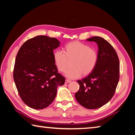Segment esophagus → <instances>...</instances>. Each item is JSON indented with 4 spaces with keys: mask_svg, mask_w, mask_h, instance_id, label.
Returning a JSON list of instances; mask_svg holds the SVG:
<instances>
[{
    "mask_svg": "<svg viewBox=\"0 0 135 135\" xmlns=\"http://www.w3.org/2000/svg\"><path fill=\"white\" fill-rule=\"evenodd\" d=\"M69 82H70V81L69 79H66L65 80V84H68L69 83Z\"/></svg>",
    "mask_w": 135,
    "mask_h": 135,
    "instance_id": "34e87169",
    "label": "esophagus"
}]
</instances>
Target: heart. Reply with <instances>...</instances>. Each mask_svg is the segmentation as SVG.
<instances>
[{
    "label": "heart",
    "instance_id": "obj_1",
    "mask_svg": "<svg viewBox=\"0 0 135 135\" xmlns=\"http://www.w3.org/2000/svg\"><path fill=\"white\" fill-rule=\"evenodd\" d=\"M54 63L59 71L64 72L68 66V59H72V67L66 70L65 76L68 78L77 79L93 71L98 60L95 50L79 41H74L66 45L65 51L57 50L54 52Z\"/></svg>",
    "mask_w": 135,
    "mask_h": 135
}]
</instances>
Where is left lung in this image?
<instances>
[{
  "mask_svg": "<svg viewBox=\"0 0 135 135\" xmlns=\"http://www.w3.org/2000/svg\"><path fill=\"white\" fill-rule=\"evenodd\" d=\"M98 45V60L88 76L78 81L79 89L75 98L88 109H96L107 104L114 95L119 81L120 63L114 48L100 37L86 39Z\"/></svg>",
  "mask_w": 135,
  "mask_h": 135,
  "instance_id": "left-lung-1",
  "label": "left lung"
}]
</instances>
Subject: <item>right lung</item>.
Masks as SVG:
<instances>
[{"label":"right lung","instance_id":"add662e5","mask_svg":"<svg viewBox=\"0 0 135 135\" xmlns=\"http://www.w3.org/2000/svg\"><path fill=\"white\" fill-rule=\"evenodd\" d=\"M55 38L38 35L25 41L19 50L13 79L20 97L28 107L43 109L55 98L57 88L65 78L57 72L53 50L60 46Z\"/></svg>","mask_w":135,"mask_h":135}]
</instances>
